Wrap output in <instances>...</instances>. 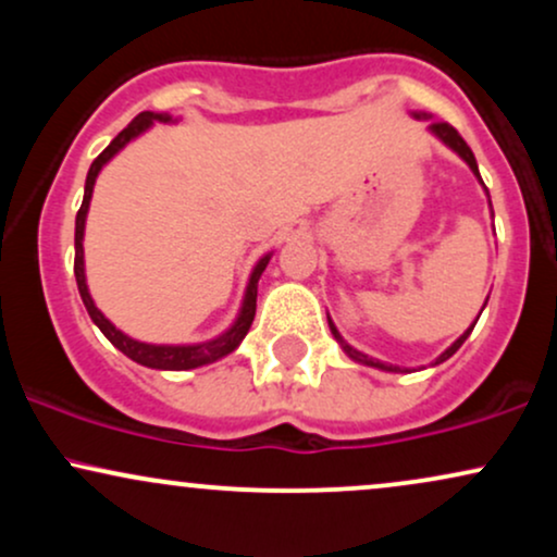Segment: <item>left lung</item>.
Masks as SVG:
<instances>
[{"instance_id":"obj_1","label":"left lung","mask_w":557,"mask_h":557,"mask_svg":"<svg viewBox=\"0 0 557 557\" xmlns=\"http://www.w3.org/2000/svg\"><path fill=\"white\" fill-rule=\"evenodd\" d=\"M411 114H413V117H417V120H426V117H430V114H426V112H411ZM430 133H432L434 138H440V140H443V144L447 146V149H453V151H456V154L461 157L466 164H469V170L474 172V175H476V181L482 183V175H479V168H476L474 151H471V149H469V144H466V140H463L461 136H458V131H456V127H453V125H447V123H432V125H430ZM482 188H484V183H482ZM484 194H487V188H484ZM487 198H490V194H487ZM490 209H492V203H490ZM484 306H487V300H484ZM484 306H482V309H484ZM479 314H482V311H479ZM476 319H479V317H476ZM327 322H330V332H332V335H335V341L341 343V348L345 350V356H348V359H354L356 363H363V367H374V369H382V372H408V369L393 367V363H385V361H376V359H372V356H367V354H361V350H356L354 345H348V343L343 341V335H341V332H337L335 324H332L330 314H327ZM474 324H476V322H474ZM474 324H471V327L466 330L463 335L458 337V341L450 345V348L443 350V354H440L437 359H434L432 367H437V363H443V361L450 359V356L456 354V350L461 348V345L466 343V337L471 335V330H474Z\"/></svg>"}]
</instances>
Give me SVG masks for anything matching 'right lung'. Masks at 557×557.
Segmentation results:
<instances>
[{
  "label": "right lung",
  "instance_id": "right-lung-1",
  "mask_svg": "<svg viewBox=\"0 0 557 557\" xmlns=\"http://www.w3.org/2000/svg\"><path fill=\"white\" fill-rule=\"evenodd\" d=\"M154 123H177L175 117L168 112H140L136 120H133L131 125L125 127L123 133H120L117 138L112 140L110 146H107L104 151H101L99 157L94 159L91 170H88L86 175V188H83V203L78 209V216H75V283H78V290H81V298H83V306H86L88 317L94 319V324L104 332V337L110 341L114 348L123 350L127 359H133L140 367H149V369H162V372H188V369H196V367H207V363H214L220 359H225V356L233 354L235 348L243 343V337L248 335V330H251V322H253V314H257V290H259V277L261 272L267 270V264H270L272 253H264L257 261V267L251 270V277H248V285H246V293H243V304H240V311L238 317H235V322L230 324V327L222 332V335L212 337V341L207 343H194V345H157V343H144V341H136V337L125 335L123 330H117L114 324L101 314L99 309H96L91 293H88V283H86V261H83V233H86V216H88V203H91V196H94V185H96V177H99V172L104 170V164L110 162L120 154V151L125 149L131 140H136L138 136H144L146 131H149Z\"/></svg>",
  "mask_w": 557,
  "mask_h": 557
}]
</instances>
